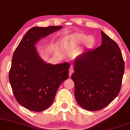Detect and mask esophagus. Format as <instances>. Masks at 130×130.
<instances>
[{
    "instance_id": "esophagus-1",
    "label": "esophagus",
    "mask_w": 130,
    "mask_h": 130,
    "mask_svg": "<svg viewBox=\"0 0 130 130\" xmlns=\"http://www.w3.org/2000/svg\"><path fill=\"white\" fill-rule=\"evenodd\" d=\"M73 72H74V70H73L72 66H71V68L69 69V77H71V75L72 74Z\"/></svg>"
}]
</instances>
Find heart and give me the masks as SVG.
Returning a JSON list of instances; mask_svg holds the SVG:
<instances>
[{
	"label": "heart",
	"mask_w": 130,
	"mask_h": 130,
	"mask_svg": "<svg viewBox=\"0 0 130 130\" xmlns=\"http://www.w3.org/2000/svg\"><path fill=\"white\" fill-rule=\"evenodd\" d=\"M83 42H85V46L86 49H91L95 45L96 39L92 36H89L83 33H76L72 35L68 38V41H64V45L66 47H71Z\"/></svg>",
	"instance_id": "obj_1"
}]
</instances>
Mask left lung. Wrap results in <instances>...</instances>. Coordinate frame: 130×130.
Returning <instances> with one entry per match:
<instances>
[{
  "label": "left lung",
  "mask_w": 130,
  "mask_h": 130,
  "mask_svg": "<svg viewBox=\"0 0 130 130\" xmlns=\"http://www.w3.org/2000/svg\"><path fill=\"white\" fill-rule=\"evenodd\" d=\"M101 35V45L75 59L71 75L77 102L88 111L100 110L117 97L124 74V61L118 45L102 31Z\"/></svg>",
  "instance_id": "1"
}]
</instances>
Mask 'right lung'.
<instances>
[{"label":"right lung","instance_id":"add662e5","mask_svg":"<svg viewBox=\"0 0 130 130\" xmlns=\"http://www.w3.org/2000/svg\"><path fill=\"white\" fill-rule=\"evenodd\" d=\"M62 26L34 27L24 35L14 52L9 80L14 95L28 110L40 112L53 103L59 85L69 77L70 64L47 63L36 50L41 38Z\"/></svg>","mask_w":130,"mask_h":130}]
</instances>
